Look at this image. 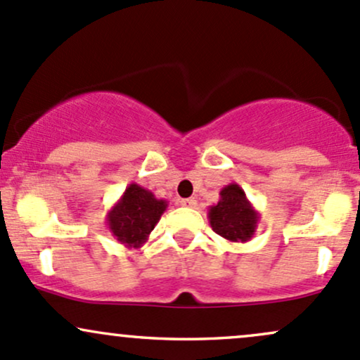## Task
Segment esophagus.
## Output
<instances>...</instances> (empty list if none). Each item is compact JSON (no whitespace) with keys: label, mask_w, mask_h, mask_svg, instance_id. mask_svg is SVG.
Masks as SVG:
<instances>
[{"label":"esophagus","mask_w":360,"mask_h":360,"mask_svg":"<svg viewBox=\"0 0 360 360\" xmlns=\"http://www.w3.org/2000/svg\"><path fill=\"white\" fill-rule=\"evenodd\" d=\"M179 203L183 205V207H189V208H191V207H195V205H196V200H195V198H186V200H181Z\"/></svg>","instance_id":"34e87169"}]
</instances>
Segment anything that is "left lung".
<instances>
[{
    "label": "left lung",
    "mask_w": 360,
    "mask_h": 360,
    "mask_svg": "<svg viewBox=\"0 0 360 360\" xmlns=\"http://www.w3.org/2000/svg\"><path fill=\"white\" fill-rule=\"evenodd\" d=\"M208 220L213 231L231 243H248L255 236L259 213L248 200L238 183L222 188L220 200L208 208Z\"/></svg>",
    "instance_id": "obj_1"
}]
</instances>
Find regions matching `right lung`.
Returning a JSON list of instances; mask_svg holds the SVG:
<instances>
[{
	"instance_id": "right-lung-1",
	"label": "right lung",
	"mask_w": 360,
	"mask_h": 360,
	"mask_svg": "<svg viewBox=\"0 0 360 360\" xmlns=\"http://www.w3.org/2000/svg\"><path fill=\"white\" fill-rule=\"evenodd\" d=\"M165 208L167 201L155 198L152 191L131 183L105 217L108 229L122 246L138 250L147 243Z\"/></svg>"
}]
</instances>
